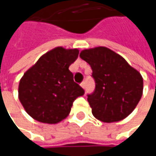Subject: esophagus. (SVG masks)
Wrapping results in <instances>:
<instances>
[{
	"label": "esophagus",
	"instance_id": "1",
	"mask_svg": "<svg viewBox=\"0 0 156 156\" xmlns=\"http://www.w3.org/2000/svg\"><path fill=\"white\" fill-rule=\"evenodd\" d=\"M81 87H82V88H85V87H86V83H85V81H82V82H81Z\"/></svg>",
	"mask_w": 156,
	"mask_h": 156
}]
</instances>
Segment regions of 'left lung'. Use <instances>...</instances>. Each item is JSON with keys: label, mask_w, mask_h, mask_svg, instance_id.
Returning <instances> with one entry per match:
<instances>
[{"label": "left lung", "mask_w": 156, "mask_h": 156, "mask_svg": "<svg viewBox=\"0 0 156 156\" xmlns=\"http://www.w3.org/2000/svg\"><path fill=\"white\" fill-rule=\"evenodd\" d=\"M80 57L90 65L95 81L94 91L87 94L94 116L108 123L129 116L142 95L141 74L122 56L105 47L82 50Z\"/></svg>", "instance_id": "left-lung-1"}]
</instances>
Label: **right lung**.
I'll return each instance as SVG.
<instances>
[{"label":"right lung","instance_id":"add662e5","mask_svg":"<svg viewBox=\"0 0 156 156\" xmlns=\"http://www.w3.org/2000/svg\"><path fill=\"white\" fill-rule=\"evenodd\" d=\"M78 55L76 48L57 47L40 57L21 77L19 100L33 119L48 124L60 122L69 115L74 101L84 94L69 69Z\"/></svg>","mask_w":156,"mask_h":156}]
</instances>
